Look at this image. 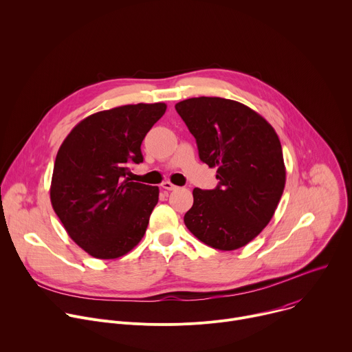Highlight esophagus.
Wrapping results in <instances>:
<instances>
[{
    "instance_id": "1",
    "label": "esophagus",
    "mask_w": 352,
    "mask_h": 352,
    "mask_svg": "<svg viewBox=\"0 0 352 352\" xmlns=\"http://www.w3.org/2000/svg\"><path fill=\"white\" fill-rule=\"evenodd\" d=\"M162 188L166 189V190H175V189H178V186L174 185V184H171L170 181H164V182L162 184Z\"/></svg>"
}]
</instances>
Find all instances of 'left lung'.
Masks as SVG:
<instances>
[{"label":"left lung","mask_w":352,"mask_h":352,"mask_svg":"<svg viewBox=\"0 0 352 352\" xmlns=\"http://www.w3.org/2000/svg\"><path fill=\"white\" fill-rule=\"evenodd\" d=\"M175 110L196 139L200 160L217 168L219 179L214 189H193L184 223L214 249L242 248L269 224L281 199L280 139L262 116L234 100L192 97Z\"/></svg>","instance_id":"obj_1"}]
</instances>
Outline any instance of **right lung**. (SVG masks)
I'll return each mask as SVG.
<instances>
[{
  "instance_id": "right-lung-1",
  "label": "right lung",
  "mask_w": 352,
  "mask_h": 352,
  "mask_svg": "<svg viewBox=\"0 0 352 352\" xmlns=\"http://www.w3.org/2000/svg\"><path fill=\"white\" fill-rule=\"evenodd\" d=\"M164 103L128 104L82 120L63 142L50 186L68 235L97 259L126 255L143 238L159 202V186L132 182L129 164L166 113Z\"/></svg>"
}]
</instances>
